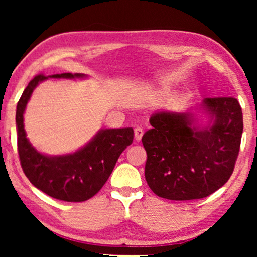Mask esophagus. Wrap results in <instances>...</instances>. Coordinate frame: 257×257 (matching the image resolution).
<instances>
[{
    "instance_id": "obj_1",
    "label": "esophagus",
    "mask_w": 257,
    "mask_h": 257,
    "mask_svg": "<svg viewBox=\"0 0 257 257\" xmlns=\"http://www.w3.org/2000/svg\"><path fill=\"white\" fill-rule=\"evenodd\" d=\"M134 133H135V139L138 142V141H141L143 135H144V130H143L141 127H137V128H135Z\"/></svg>"
}]
</instances>
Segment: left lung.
<instances>
[{
	"label": "left lung",
	"instance_id": "1",
	"mask_svg": "<svg viewBox=\"0 0 257 257\" xmlns=\"http://www.w3.org/2000/svg\"><path fill=\"white\" fill-rule=\"evenodd\" d=\"M208 118L197 124L193 112H156L142 138L147 153L145 179L158 196L189 201L210 196L232 175L243 129L233 97L204 98Z\"/></svg>",
	"mask_w": 257,
	"mask_h": 257
}]
</instances>
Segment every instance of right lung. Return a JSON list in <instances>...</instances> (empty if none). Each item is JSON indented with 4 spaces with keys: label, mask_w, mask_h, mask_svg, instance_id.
Listing matches in <instances>:
<instances>
[{
    "label": "right lung",
    "mask_w": 257,
    "mask_h": 257,
    "mask_svg": "<svg viewBox=\"0 0 257 257\" xmlns=\"http://www.w3.org/2000/svg\"><path fill=\"white\" fill-rule=\"evenodd\" d=\"M84 73L38 75L26 87L17 105L16 123L18 153L24 173L29 181L49 196L64 202H85L96 195L114 169L120 154L133 143V128L101 129L75 153L46 155L38 152L26 136L24 113L40 82L49 78L76 79Z\"/></svg>",
    "instance_id": "obj_1"
}]
</instances>
